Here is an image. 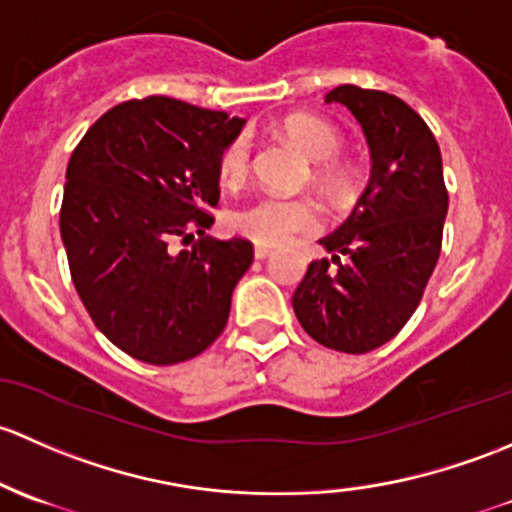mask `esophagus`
<instances>
[{"label":"esophagus","instance_id":"esophagus-1","mask_svg":"<svg viewBox=\"0 0 512 512\" xmlns=\"http://www.w3.org/2000/svg\"><path fill=\"white\" fill-rule=\"evenodd\" d=\"M271 254H273V251L268 249V246H256V249H254V256H256V261H263V258H268V256H271Z\"/></svg>","mask_w":512,"mask_h":512}]
</instances>
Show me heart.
Returning a JSON list of instances; mask_svg holds the SVG:
<instances>
[{"label": "heart", "mask_w": 512, "mask_h": 512, "mask_svg": "<svg viewBox=\"0 0 512 512\" xmlns=\"http://www.w3.org/2000/svg\"><path fill=\"white\" fill-rule=\"evenodd\" d=\"M286 138L295 142L310 160H330L342 140L333 125L313 115H293L283 123ZM219 179L229 187L244 182L251 172V142L239 135L221 150L217 162ZM320 226V207L313 199H293L266 194L231 214V229L258 246H283L300 234H313Z\"/></svg>", "instance_id": "heart-1"}]
</instances>
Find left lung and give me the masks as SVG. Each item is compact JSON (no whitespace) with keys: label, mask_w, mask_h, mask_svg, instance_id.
<instances>
[{"label":"left lung","mask_w":512,"mask_h":512,"mask_svg":"<svg viewBox=\"0 0 512 512\" xmlns=\"http://www.w3.org/2000/svg\"><path fill=\"white\" fill-rule=\"evenodd\" d=\"M325 103L362 125L372 172L350 217L320 239L330 258L310 263L293 310L315 342L362 355L412 318L439 261L449 194L439 142L402 98L337 86Z\"/></svg>","instance_id":"left-lung-1"}]
</instances>
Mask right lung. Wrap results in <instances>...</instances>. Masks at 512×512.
<instances>
[{
    "label": "right lung",
    "mask_w": 512,
    "mask_h": 512,
    "mask_svg": "<svg viewBox=\"0 0 512 512\" xmlns=\"http://www.w3.org/2000/svg\"><path fill=\"white\" fill-rule=\"evenodd\" d=\"M244 123L167 96L128 100L68 160L61 239L73 286L100 333L135 360H192L226 328L254 246L204 231L219 202V155ZM177 240L195 244L177 252Z\"/></svg>",
    "instance_id": "obj_1"
}]
</instances>
